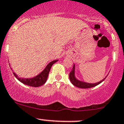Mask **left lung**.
<instances>
[{"instance_id": "left-lung-1", "label": "left lung", "mask_w": 124, "mask_h": 124, "mask_svg": "<svg viewBox=\"0 0 124 124\" xmlns=\"http://www.w3.org/2000/svg\"><path fill=\"white\" fill-rule=\"evenodd\" d=\"M74 72H75V65H73V69L72 70H71L70 73H69V79H70V82H72V84H73V85H75V86L78 87V88H92V87H94L96 85H99V84H101L102 82L104 81L105 79L101 81L100 82L95 83V84H89V83H86L84 82H81V81H78L77 79L75 78L74 75Z\"/></svg>"}]
</instances>
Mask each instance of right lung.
I'll return each instance as SVG.
<instances>
[{
	"label": "right lung",
	"mask_w": 124,
	"mask_h": 124,
	"mask_svg": "<svg viewBox=\"0 0 124 124\" xmlns=\"http://www.w3.org/2000/svg\"><path fill=\"white\" fill-rule=\"evenodd\" d=\"M58 61V60L56 61H52L50 62L48 65H47L46 68L39 75L36 76V77L30 79H24V78H20L17 77L15 73H13L15 77L20 82H21L23 84L25 85H28V86H32V87H38L41 85H43L46 81L47 77H48L50 69H51L52 66Z\"/></svg>",
	"instance_id": "obj_1"
}]
</instances>
